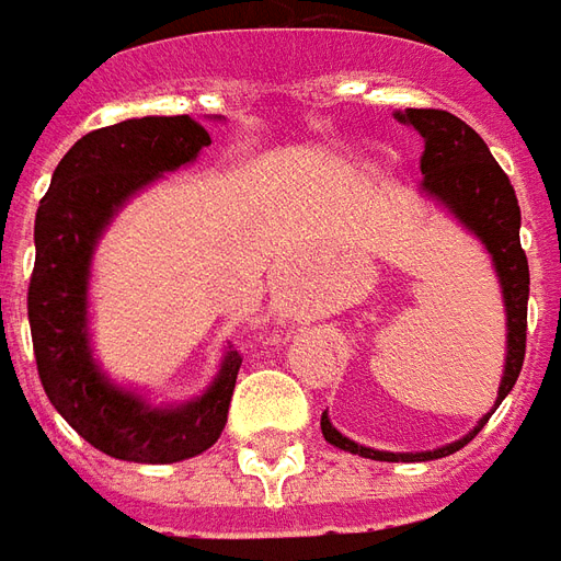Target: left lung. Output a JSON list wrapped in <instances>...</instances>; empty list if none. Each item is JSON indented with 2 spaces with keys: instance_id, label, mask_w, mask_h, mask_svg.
Segmentation results:
<instances>
[{
  "instance_id": "8db88e82",
  "label": "left lung",
  "mask_w": 561,
  "mask_h": 561,
  "mask_svg": "<svg viewBox=\"0 0 561 561\" xmlns=\"http://www.w3.org/2000/svg\"><path fill=\"white\" fill-rule=\"evenodd\" d=\"M398 118L413 124L425 139V151H422V160H419V169L425 175V181H422L425 193L439 198L463 226L479 234L481 243L493 255L496 273H500L505 312H508V356H505V375H502L500 396H496V408H500L502 398L508 396L512 386L517 383L526 356L529 261H526V252L520 247V205H517L508 175L493 160L491 148L484 145V139L472 130L470 124L460 122L458 115H451L446 110H404V115L398 112ZM491 413L481 419L470 437L458 439L451 446H443V449L416 451V455L365 449L354 439L342 437L330 425L327 413L321 416V431L327 443H333V446L351 451V455H359V458L404 460V463H410V460L446 458L451 451L463 449L484 428Z\"/></svg>"
}]
</instances>
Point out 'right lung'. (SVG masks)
<instances>
[{"mask_svg":"<svg viewBox=\"0 0 561 561\" xmlns=\"http://www.w3.org/2000/svg\"><path fill=\"white\" fill-rule=\"evenodd\" d=\"M205 145L210 133L190 115L130 118L91 130L61 157L37 207L26 297L37 377L70 428L118 460L175 463L210 449L226 428L243 363L238 351H228L198 401L153 410L103 380L85 333L89 261L103 226L139 186L196 160Z\"/></svg>","mask_w":561,"mask_h":561,"instance_id":"1","label":"right lung"}]
</instances>
